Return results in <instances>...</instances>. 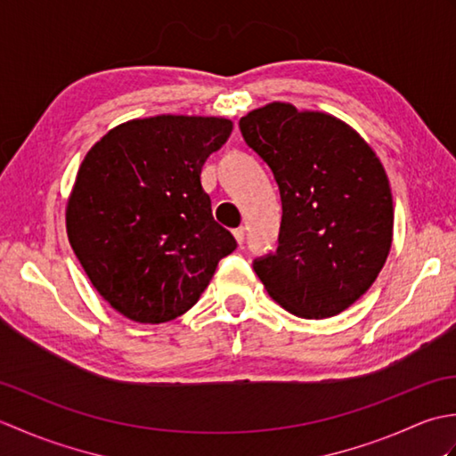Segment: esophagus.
<instances>
[{
	"mask_svg": "<svg viewBox=\"0 0 456 456\" xmlns=\"http://www.w3.org/2000/svg\"><path fill=\"white\" fill-rule=\"evenodd\" d=\"M233 235H235V239H237V243H239V245H243V243H245V227H237V229L233 231Z\"/></svg>",
	"mask_w": 456,
	"mask_h": 456,
	"instance_id": "esophagus-1",
	"label": "esophagus"
}]
</instances>
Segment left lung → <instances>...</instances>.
<instances>
[{"label": "left lung", "instance_id": "left-lung-1", "mask_svg": "<svg viewBox=\"0 0 456 456\" xmlns=\"http://www.w3.org/2000/svg\"><path fill=\"white\" fill-rule=\"evenodd\" d=\"M282 198L278 248L253 268L289 314L323 319L353 305L388 258V176L361 134L331 115L268 103L239 121Z\"/></svg>", "mask_w": 456, "mask_h": 456}]
</instances>
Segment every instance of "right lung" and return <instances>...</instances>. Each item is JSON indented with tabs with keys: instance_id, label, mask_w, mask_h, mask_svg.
<instances>
[{
	"instance_id": "add662e5",
	"label": "right lung",
	"mask_w": 456,
	"mask_h": 456,
	"mask_svg": "<svg viewBox=\"0 0 456 456\" xmlns=\"http://www.w3.org/2000/svg\"><path fill=\"white\" fill-rule=\"evenodd\" d=\"M231 131L223 118L159 115L119 125L86 154L66 206L68 240L121 315L164 323L186 314L237 248L200 180Z\"/></svg>"
}]
</instances>
